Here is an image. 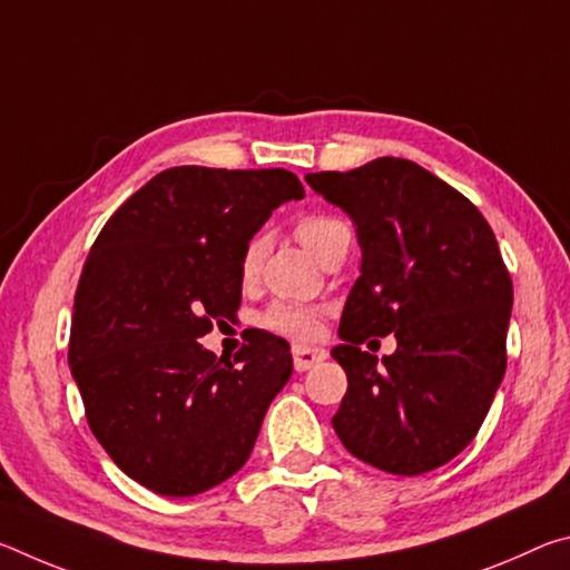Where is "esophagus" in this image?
<instances>
[{
	"label": "esophagus",
	"instance_id": "obj_1",
	"mask_svg": "<svg viewBox=\"0 0 570 570\" xmlns=\"http://www.w3.org/2000/svg\"><path fill=\"white\" fill-rule=\"evenodd\" d=\"M292 354H294V366L296 372H306L312 370L314 364H320L326 360V352L320 350V346H304V344H294L292 346Z\"/></svg>",
	"mask_w": 570,
	"mask_h": 570
}]
</instances>
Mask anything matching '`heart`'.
<instances>
[{
	"mask_svg": "<svg viewBox=\"0 0 570 570\" xmlns=\"http://www.w3.org/2000/svg\"><path fill=\"white\" fill-rule=\"evenodd\" d=\"M296 238L302 240V246L322 258L334 250L344 240H350V228H346L344 220L334 216H306L296 220L294 226ZM266 256V238L254 236L244 248V256H240V276L250 282L262 268V262ZM264 324L268 330L282 332L288 336H298V340H312V336L320 332V308L306 306V304H294V302H276L266 308Z\"/></svg>",
	"mask_w": 570,
	"mask_h": 570,
	"instance_id": "1",
	"label": "heart"
}]
</instances>
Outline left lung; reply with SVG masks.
<instances>
[{
	"label": "left lung",
	"mask_w": 570,
	"mask_h": 570,
	"mask_svg": "<svg viewBox=\"0 0 570 570\" xmlns=\"http://www.w3.org/2000/svg\"><path fill=\"white\" fill-rule=\"evenodd\" d=\"M354 220L362 266L332 356L346 394L332 424L354 458L392 475L445 465L478 435L505 374L513 282L493 228L445 180L404 158L308 173ZM395 332L377 361L366 335Z\"/></svg>",
	"instance_id": "8db88e82"
}]
</instances>
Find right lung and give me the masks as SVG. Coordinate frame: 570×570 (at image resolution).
<instances>
[{"instance_id": "add662e5", "label": "right lung", "mask_w": 570, "mask_h": 570, "mask_svg": "<svg viewBox=\"0 0 570 570\" xmlns=\"http://www.w3.org/2000/svg\"><path fill=\"white\" fill-rule=\"evenodd\" d=\"M292 198L304 186L284 168H168L90 248L67 360L92 435L153 493L198 495L244 468L292 377L288 342L272 332L256 330L234 362L198 344L236 316L244 248Z\"/></svg>"}]
</instances>
